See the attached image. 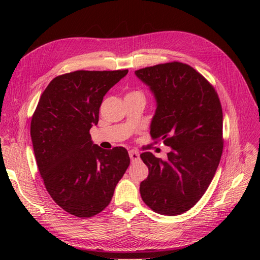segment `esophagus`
Listing matches in <instances>:
<instances>
[{"mask_svg": "<svg viewBox=\"0 0 260 260\" xmlns=\"http://www.w3.org/2000/svg\"><path fill=\"white\" fill-rule=\"evenodd\" d=\"M131 161H138L140 159V154L137 151H129Z\"/></svg>", "mask_w": 260, "mask_h": 260, "instance_id": "esophagus-1", "label": "esophagus"}]
</instances>
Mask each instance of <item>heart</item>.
I'll use <instances>...</instances> for the list:
<instances>
[{"instance_id": "obj_1", "label": "heart", "mask_w": 260, "mask_h": 260, "mask_svg": "<svg viewBox=\"0 0 260 260\" xmlns=\"http://www.w3.org/2000/svg\"><path fill=\"white\" fill-rule=\"evenodd\" d=\"M130 94H137V95H141V96H143V93H142V92H140V91H133V92H131Z\"/></svg>"}]
</instances>
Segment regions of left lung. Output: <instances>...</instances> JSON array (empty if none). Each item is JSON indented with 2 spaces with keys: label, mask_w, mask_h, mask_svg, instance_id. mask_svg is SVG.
<instances>
[{
  "label": "left lung",
  "mask_w": 260,
  "mask_h": 260,
  "mask_svg": "<svg viewBox=\"0 0 260 260\" xmlns=\"http://www.w3.org/2000/svg\"><path fill=\"white\" fill-rule=\"evenodd\" d=\"M136 75L157 102L151 137L171 147L166 161L149 152L140 155L148 167L140 193L157 214L181 215L202 199L221 158V103L206 78L183 62L145 67Z\"/></svg>",
  "instance_id": "8db88e82"
}]
</instances>
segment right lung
Segmentation results:
<instances>
[{"label": "right lung", "instance_id": "add662e5", "mask_svg": "<svg viewBox=\"0 0 260 260\" xmlns=\"http://www.w3.org/2000/svg\"><path fill=\"white\" fill-rule=\"evenodd\" d=\"M127 74L128 69L60 75L39 100L30 125L37 165L46 191L70 215L89 218L105 209L129 167L127 149H103L90 135L104 95Z\"/></svg>", "mask_w": 260, "mask_h": 260}]
</instances>
